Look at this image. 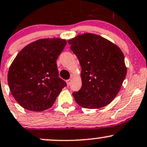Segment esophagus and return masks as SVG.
I'll return each mask as SVG.
<instances>
[{
	"instance_id": "obj_1",
	"label": "esophagus",
	"mask_w": 147,
	"mask_h": 147,
	"mask_svg": "<svg viewBox=\"0 0 147 147\" xmlns=\"http://www.w3.org/2000/svg\"><path fill=\"white\" fill-rule=\"evenodd\" d=\"M71 81H72V80H71V79H69V80H66V83H67V86H70V83H71Z\"/></svg>"
}]
</instances>
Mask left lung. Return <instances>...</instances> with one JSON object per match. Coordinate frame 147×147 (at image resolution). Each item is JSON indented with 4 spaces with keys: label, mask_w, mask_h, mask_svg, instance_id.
Masks as SVG:
<instances>
[{
    "label": "left lung",
    "mask_w": 147,
    "mask_h": 147,
    "mask_svg": "<svg viewBox=\"0 0 147 147\" xmlns=\"http://www.w3.org/2000/svg\"><path fill=\"white\" fill-rule=\"evenodd\" d=\"M68 43L82 67V88L72 93L76 102L87 109L107 105L118 94L126 76L122 51L93 33L79 35Z\"/></svg>",
    "instance_id": "1"
}]
</instances>
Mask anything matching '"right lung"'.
<instances>
[{"label": "right lung", "instance_id": "obj_1", "mask_svg": "<svg viewBox=\"0 0 147 147\" xmlns=\"http://www.w3.org/2000/svg\"><path fill=\"white\" fill-rule=\"evenodd\" d=\"M65 40L45 38L19 51L9 67L7 82L12 95L22 107L34 112L49 109L66 83L59 77L56 60Z\"/></svg>", "mask_w": 147, "mask_h": 147}]
</instances>
